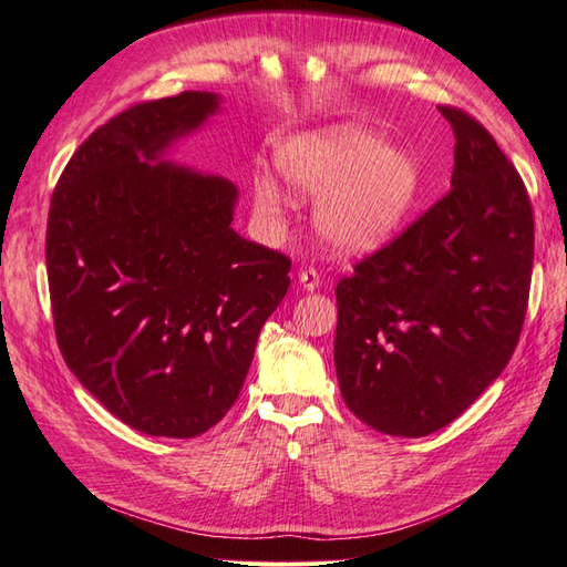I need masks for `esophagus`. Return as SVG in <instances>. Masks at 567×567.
<instances>
[{
    "label": "esophagus",
    "mask_w": 567,
    "mask_h": 567,
    "mask_svg": "<svg viewBox=\"0 0 567 567\" xmlns=\"http://www.w3.org/2000/svg\"><path fill=\"white\" fill-rule=\"evenodd\" d=\"M297 277H299V287H302V290H307V292L317 290L319 282H321V275L315 268H302Z\"/></svg>",
    "instance_id": "34e87169"
}]
</instances>
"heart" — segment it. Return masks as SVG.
<instances>
[{
    "label": "heart",
    "instance_id": "heart-1",
    "mask_svg": "<svg viewBox=\"0 0 567 567\" xmlns=\"http://www.w3.org/2000/svg\"><path fill=\"white\" fill-rule=\"evenodd\" d=\"M277 163L297 192L324 195L317 228L341 256L378 250L400 231L421 189L416 161L388 138L358 124H339L290 138ZM252 202L265 216L285 209L287 192L268 173L252 177Z\"/></svg>",
    "mask_w": 567,
    "mask_h": 567
}]
</instances>
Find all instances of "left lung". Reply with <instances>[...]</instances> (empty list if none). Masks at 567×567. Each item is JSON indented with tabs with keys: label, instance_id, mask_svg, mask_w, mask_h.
I'll list each match as a JSON object with an SVG mask.
<instances>
[{
	"label": "left lung",
	"instance_id": "obj_1",
	"mask_svg": "<svg viewBox=\"0 0 567 567\" xmlns=\"http://www.w3.org/2000/svg\"><path fill=\"white\" fill-rule=\"evenodd\" d=\"M439 112L455 136L451 192L336 287L343 402L404 439L449 426L507 368L534 268L524 179L483 124Z\"/></svg>",
	"mask_w": 567,
	"mask_h": 567
}]
</instances>
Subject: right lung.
Here are the masks:
<instances>
[{"label":"right lung","instance_id":"obj_1","mask_svg":"<svg viewBox=\"0 0 567 567\" xmlns=\"http://www.w3.org/2000/svg\"><path fill=\"white\" fill-rule=\"evenodd\" d=\"M212 92L138 102L94 128L51 197L45 268L68 368L126 426L192 439L238 400L292 260L240 238L238 189L167 161Z\"/></svg>","mask_w":567,"mask_h":567}]
</instances>
